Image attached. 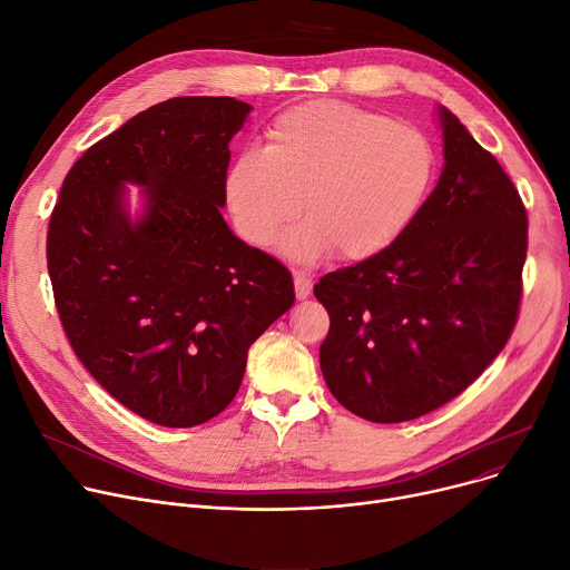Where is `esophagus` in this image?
<instances>
[{"label":"esophagus","instance_id":"obj_1","mask_svg":"<svg viewBox=\"0 0 570 570\" xmlns=\"http://www.w3.org/2000/svg\"><path fill=\"white\" fill-rule=\"evenodd\" d=\"M293 282H295V295L297 301H305V297L312 293V275L305 273V269H293Z\"/></svg>","mask_w":570,"mask_h":570}]
</instances>
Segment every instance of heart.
Instances as JSON below:
<instances>
[{"mask_svg":"<svg viewBox=\"0 0 570 570\" xmlns=\"http://www.w3.org/2000/svg\"><path fill=\"white\" fill-rule=\"evenodd\" d=\"M436 173L430 138L387 115L340 101L297 106L275 119L263 149H247L226 173V205L239 237L265 247L301 215L309 224L284 237L307 258L333 247L363 261L404 235Z\"/></svg>","mask_w":570,"mask_h":570,"instance_id":"obj_1","label":"heart"}]
</instances>
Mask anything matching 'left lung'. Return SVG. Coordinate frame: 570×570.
Returning a JSON list of instances; mask_svg holds the SVG:
<instances>
[{
    "mask_svg": "<svg viewBox=\"0 0 570 570\" xmlns=\"http://www.w3.org/2000/svg\"><path fill=\"white\" fill-rule=\"evenodd\" d=\"M443 173L404 235L314 286L321 372L372 423L415 421L481 376L520 316L527 209L501 164L439 108Z\"/></svg>",
    "mask_w": 570,
    "mask_h": 570,
    "instance_id": "8db88e82",
    "label": "left lung"
}]
</instances>
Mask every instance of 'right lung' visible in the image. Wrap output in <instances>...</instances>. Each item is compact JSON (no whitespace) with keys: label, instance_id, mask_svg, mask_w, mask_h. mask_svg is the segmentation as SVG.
Masks as SVG:
<instances>
[{"label":"right lung","instance_id":"obj_1","mask_svg":"<svg viewBox=\"0 0 570 570\" xmlns=\"http://www.w3.org/2000/svg\"><path fill=\"white\" fill-rule=\"evenodd\" d=\"M252 106L175 97L95 142L48 224L59 321L85 370L129 411L194 428L235 397L249 346L295 303L288 269L226 226L228 142ZM146 189L131 223L124 185Z\"/></svg>","mask_w":570,"mask_h":570}]
</instances>
